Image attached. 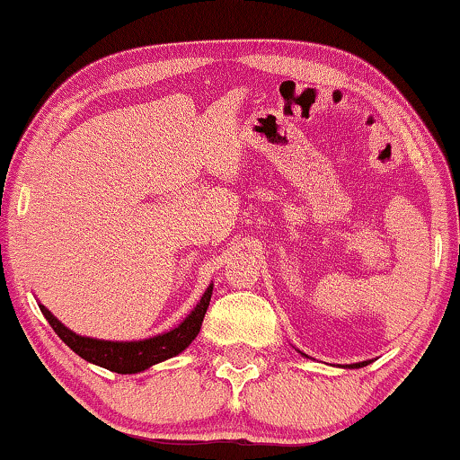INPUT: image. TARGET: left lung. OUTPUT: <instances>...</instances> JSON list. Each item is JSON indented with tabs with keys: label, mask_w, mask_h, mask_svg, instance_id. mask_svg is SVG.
I'll use <instances>...</instances> for the list:
<instances>
[{
	"label": "left lung",
	"mask_w": 460,
	"mask_h": 460,
	"mask_svg": "<svg viewBox=\"0 0 460 460\" xmlns=\"http://www.w3.org/2000/svg\"><path fill=\"white\" fill-rule=\"evenodd\" d=\"M365 365H367V360H365V363H354L350 367H365Z\"/></svg>",
	"instance_id": "8db88e82"
}]
</instances>
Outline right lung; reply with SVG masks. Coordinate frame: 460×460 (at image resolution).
Here are the masks:
<instances>
[{
    "label": "right lung",
    "instance_id": "obj_1",
    "mask_svg": "<svg viewBox=\"0 0 460 460\" xmlns=\"http://www.w3.org/2000/svg\"><path fill=\"white\" fill-rule=\"evenodd\" d=\"M210 297L212 284L208 287L199 304H197L195 310L190 312L187 318H184L180 327L167 331V333L150 337V340L144 341H106L75 335L74 331L63 327L44 305H40V310H42L44 318L49 321L50 327L55 329V333L59 335L78 357H83L93 365H100V367L116 371V374H137V371L148 369L150 365L176 357V354L182 352L184 348L195 340L201 329L208 305H210Z\"/></svg>",
    "mask_w": 460,
    "mask_h": 460
}]
</instances>
